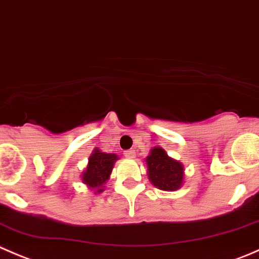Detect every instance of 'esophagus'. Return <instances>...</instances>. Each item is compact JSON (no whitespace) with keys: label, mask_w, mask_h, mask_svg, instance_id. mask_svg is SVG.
<instances>
[{"label":"esophagus","mask_w":259,"mask_h":259,"mask_svg":"<svg viewBox=\"0 0 259 259\" xmlns=\"http://www.w3.org/2000/svg\"><path fill=\"white\" fill-rule=\"evenodd\" d=\"M124 157L126 158H135L136 157V152H135V150H127V151H124Z\"/></svg>","instance_id":"esophagus-1"}]
</instances>
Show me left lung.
I'll return each instance as SVG.
<instances>
[{"label": "left lung", "instance_id": "left-lung-1", "mask_svg": "<svg viewBox=\"0 0 259 259\" xmlns=\"http://www.w3.org/2000/svg\"><path fill=\"white\" fill-rule=\"evenodd\" d=\"M148 180L160 190L175 191L184 183V165L174 160L161 147H153L146 157Z\"/></svg>", "mask_w": 259, "mask_h": 259}]
</instances>
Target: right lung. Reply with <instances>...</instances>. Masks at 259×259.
<instances>
[{
	"mask_svg": "<svg viewBox=\"0 0 259 259\" xmlns=\"http://www.w3.org/2000/svg\"><path fill=\"white\" fill-rule=\"evenodd\" d=\"M118 156L114 153L102 152L99 148H94L93 153L89 156L88 165L81 174V180L94 193L101 194L104 190V184L111 176L114 162Z\"/></svg>",
	"mask_w": 259,
	"mask_h": 259,
	"instance_id": "1",
	"label": "right lung"
}]
</instances>
